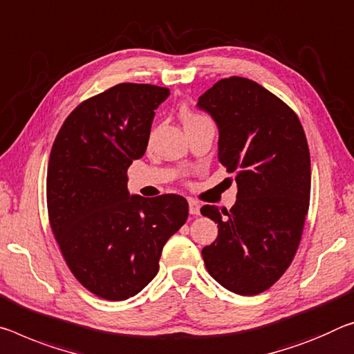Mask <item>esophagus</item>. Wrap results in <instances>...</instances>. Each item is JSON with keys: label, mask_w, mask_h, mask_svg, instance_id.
Masks as SVG:
<instances>
[{"label": "esophagus", "mask_w": 354, "mask_h": 354, "mask_svg": "<svg viewBox=\"0 0 354 354\" xmlns=\"http://www.w3.org/2000/svg\"><path fill=\"white\" fill-rule=\"evenodd\" d=\"M189 212L192 216H198L200 214V205L195 200H189Z\"/></svg>", "instance_id": "34e87169"}]
</instances>
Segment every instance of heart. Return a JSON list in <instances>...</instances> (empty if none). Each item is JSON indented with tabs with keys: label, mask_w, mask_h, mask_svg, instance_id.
I'll list each match as a JSON object with an SVG mask.
<instances>
[{
	"label": "heart",
	"mask_w": 354,
	"mask_h": 354,
	"mask_svg": "<svg viewBox=\"0 0 354 354\" xmlns=\"http://www.w3.org/2000/svg\"><path fill=\"white\" fill-rule=\"evenodd\" d=\"M181 118H183L184 124H190V122H197V121H201V120H207L206 116L200 115V113H195V111L187 109V106H184V109L181 110Z\"/></svg>",
	"instance_id": "b5f03b06"
}]
</instances>
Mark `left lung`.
Instances as JSON below:
<instances>
[{"mask_svg":"<svg viewBox=\"0 0 354 354\" xmlns=\"http://www.w3.org/2000/svg\"><path fill=\"white\" fill-rule=\"evenodd\" d=\"M218 127V162L234 175L232 209L205 205L217 223L201 250L211 277L236 295L272 287L293 261L310 203V153L298 115L244 77L218 80L198 97Z\"/></svg>","mask_w":354,"mask_h":354,"instance_id":"8db88e82","label":"left lung"}]
</instances>
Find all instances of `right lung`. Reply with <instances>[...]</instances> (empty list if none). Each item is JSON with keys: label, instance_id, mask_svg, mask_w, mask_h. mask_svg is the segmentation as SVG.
<instances>
[{"label": "right lung", "instance_id": "right-lung-1", "mask_svg": "<svg viewBox=\"0 0 354 354\" xmlns=\"http://www.w3.org/2000/svg\"><path fill=\"white\" fill-rule=\"evenodd\" d=\"M168 96V88L147 83L111 86L75 106L50 153V227L74 277L106 301L147 287L168 238L187 221L181 195L127 190V168L143 157L154 110Z\"/></svg>", "mask_w": 354, "mask_h": 354}]
</instances>
